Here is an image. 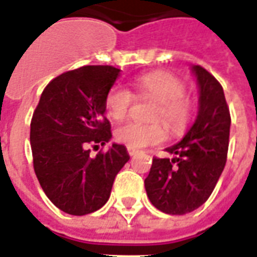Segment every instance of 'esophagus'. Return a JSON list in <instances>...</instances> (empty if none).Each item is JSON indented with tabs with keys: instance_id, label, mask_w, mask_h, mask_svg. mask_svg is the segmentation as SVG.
Masks as SVG:
<instances>
[{
	"instance_id": "1",
	"label": "esophagus",
	"mask_w": 257,
	"mask_h": 257,
	"mask_svg": "<svg viewBox=\"0 0 257 257\" xmlns=\"http://www.w3.org/2000/svg\"><path fill=\"white\" fill-rule=\"evenodd\" d=\"M126 150H128L129 156H135V154L138 153V150H136V149H132V147H128Z\"/></svg>"
}]
</instances>
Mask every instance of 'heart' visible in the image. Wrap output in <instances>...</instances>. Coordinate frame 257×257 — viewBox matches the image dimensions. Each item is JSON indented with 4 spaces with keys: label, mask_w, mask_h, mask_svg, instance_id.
Here are the masks:
<instances>
[{
    "label": "heart",
    "mask_w": 257,
    "mask_h": 257,
    "mask_svg": "<svg viewBox=\"0 0 257 257\" xmlns=\"http://www.w3.org/2000/svg\"><path fill=\"white\" fill-rule=\"evenodd\" d=\"M134 87L138 96L156 100L152 111L154 122H125L119 125L115 129V139L119 143L132 149H141L157 145L166 139L165 123L172 132L186 128L193 112V101L185 93L186 86L181 79L170 72L153 71L135 79ZM132 103L134 94L123 86H112L105 96V110L115 121H121L128 115Z\"/></svg>",
    "instance_id": "1"
}]
</instances>
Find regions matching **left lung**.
<instances>
[{
	"label": "left lung",
	"mask_w": 257,
	"mask_h": 257,
	"mask_svg": "<svg viewBox=\"0 0 257 257\" xmlns=\"http://www.w3.org/2000/svg\"><path fill=\"white\" fill-rule=\"evenodd\" d=\"M199 85V112L172 159L153 157L145 188L156 209L172 216L191 213L209 199L227 163L231 115L224 90L203 66L192 68Z\"/></svg>",
	"instance_id": "obj_1"
}]
</instances>
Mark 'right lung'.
<instances>
[{
	"mask_svg": "<svg viewBox=\"0 0 257 257\" xmlns=\"http://www.w3.org/2000/svg\"><path fill=\"white\" fill-rule=\"evenodd\" d=\"M119 71L110 65H85L54 78L41 93L30 122L36 177L47 197L72 216L101 209L116 174L129 160L122 145L90 157L89 146L111 139L104 116L105 96Z\"/></svg>",
	"mask_w": 257,
	"mask_h": 257,
	"instance_id": "obj_1",
	"label": "right lung"
}]
</instances>
